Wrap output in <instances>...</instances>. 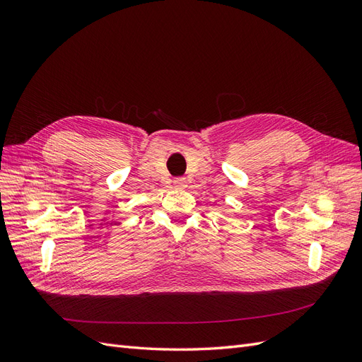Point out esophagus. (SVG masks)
Wrapping results in <instances>:
<instances>
[{"instance_id": "1", "label": "esophagus", "mask_w": 362, "mask_h": 362, "mask_svg": "<svg viewBox=\"0 0 362 362\" xmlns=\"http://www.w3.org/2000/svg\"><path fill=\"white\" fill-rule=\"evenodd\" d=\"M173 185H175V187H178V189H182V187H185V180L184 178H175Z\"/></svg>"}]
</instances>
